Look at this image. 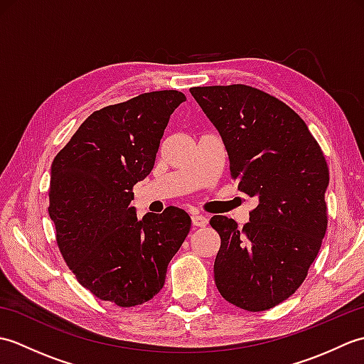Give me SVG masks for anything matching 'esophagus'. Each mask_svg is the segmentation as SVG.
<instances>
[{"mask_svg":"<svg viewBox=\"0 0 364 364\" xmlns=\"http://www.w3.org/2000/svg\"><path fill=\"white\" fill-rule=\"evenodd\" d=\"M191 219H192V225L194 227H206L208 225V219L202 214H194Z\"/></svg>","mask_w":364,"mask_h":364,"instance_id":"34e87169","label":"esophagus"}]
</instances>
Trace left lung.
<instances>
[{
    "instance_id": "1",
    "label": "left lung",
    "mask_w": 364,
    "mask_h": 364,
    "mask_svg": "<svg viewBox=\"0 0 364 364\" xmlns=\"http://www.w3.org/2000/svg\"><path fill=\"white\" fill-rule=\"evenodd\" d=\"M219 129L237 189L258 198L242 228L225 215L210 223L220 236L214 282L247 311H266L296 292L326 236L327 161L300 115L245 84L191 87Z\"/></svg>"
}]
</instances>
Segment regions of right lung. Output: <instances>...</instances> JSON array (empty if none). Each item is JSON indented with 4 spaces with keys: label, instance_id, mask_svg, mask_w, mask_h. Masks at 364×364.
<instances>
[{
    "label": "right lung",
    "instance_id": "1",
    "mask_svg": "<svg viewBox=\"0 0 364 364\" xmlns=\"http://www.w3.org/2000/svg\"><path fill=\"white\" fill-rule=\"evenodd\" d=\"M184 100L178 90H158L92 112L53 161L48 213L58 247L100 300L122 308L151 300L189 233L191 218L180 208L137 220L129 206Z\"/></svg>",
    "mask_w": 364,
    "mask_h": 364
}]
</instances>
